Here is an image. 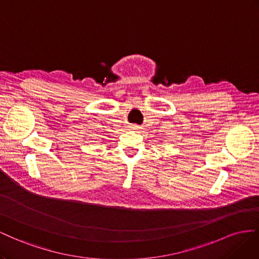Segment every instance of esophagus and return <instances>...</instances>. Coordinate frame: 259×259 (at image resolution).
<instances>
[{"mask_svg":"<svg viewBox=\"0 0 259 259\" xmlns=\"http://www.w3.org/2000/svg\"><path fill=\"white\" fill-rule=\"evenodd\" d=\"M131 128H134V129H138V128H139V125H135V124H134V125H132Z\"/></svg>","mask_w":259,"mask_h":259,"instance_id":"obj_1","label":"esophagus"}]
</instances>
